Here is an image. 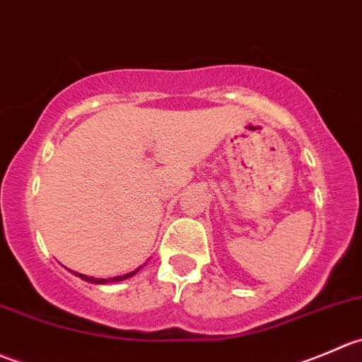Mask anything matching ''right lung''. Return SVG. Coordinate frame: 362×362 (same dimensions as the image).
<instances>
[{
    "label": "right lung",
    "instance_id": "obj_1",
    "mask_svg": "<svg viewBox=\"0 0 362 362\" xmlns=\"http://www.w3.org/2000/svg\"><path fill=\"white\" fill-rule=\"evenodd\" d=\"M139 269H141V267H139ZM139 269H135V271H132V273H128V274H123V276H114V278H109V280H103V278H93V276H86V274H81V273H75V271H71V273L75 274V276H78V278H82V280L84 281H89V284H96V285H103V284H112V281H123V280H127V278H132L134 276L135 273H137Z\"/></svg>",
    "mask_w": 362,
    "mask_h": 362
}]
</instances>
